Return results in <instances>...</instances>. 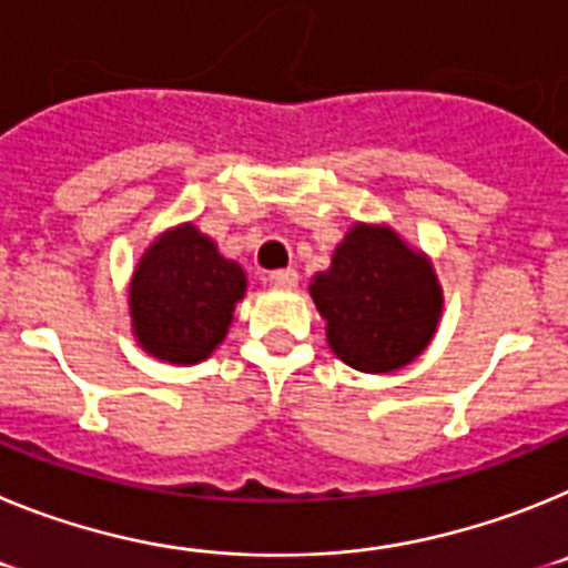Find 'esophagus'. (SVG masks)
Wrapping results in <instances>:
<instances>
[{"mask_svg": "<svg viewBox=\"0 0 568 568\" xmlns=\"http://www.w3.org/2000/svg\"><path fill=\"white\" fill-rule=\"evenodd\" d=\"M270 284H273V287H281V290H293V287H298V273H295L293 267L275 270V273H270Z\"/></svg>", "mask_w": 568, "mask_h": 568, "instance_id": "obj_1", "label": "esophagus"}]
</instances>
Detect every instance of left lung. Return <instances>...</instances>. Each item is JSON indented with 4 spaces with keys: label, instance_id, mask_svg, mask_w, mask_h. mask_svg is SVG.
<instances>
[{
    "label": "left lung",
    "instance_id": "1",
    "mask_svg": "<svg viewBox=\"0 0 568 568\" xmlns=\"http://www.w3.org/2000/svg\"><path fill=\"white\" fill-rule=\"evenodd\" d=\"M327 344L358 373H395L435 338L444 287L424 250L389 224L355 222L324 273L310 281Z\"/></svg>",
    "mask_w": 568,
    "mask_h": 568
}]
</instances>
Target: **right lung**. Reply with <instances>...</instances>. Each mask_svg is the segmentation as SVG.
Masks as SVG:
<instances>
[{"label":"right lung","mask_w":568,"mask_h":568,"mask_svg":"<svg viewBox=\"0 0 568 568\" xmlns=\"http://www.w3.org/2000/svg\"><path fill=\"white\" fill-rule=\"evenodd\" d=\"M247 273L193 222L155 235L128 287L130 329L144 353L190 366L227 338Z\"/></svg>","instance_id":"add662e5"}]
</instances>
